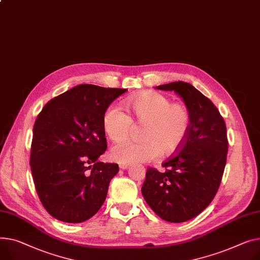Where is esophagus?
I'll use <instances>...</instances> for the list:
<instances>
[{"mask_svg":"<svg viewBox=\"0 0 260 260\" xmlns=\"http://www.w3.org/2000/svg\"><path fill=\"white\" fill-rule=\"evenodd\" d=\"M119 166H120V168H121V169H126V168L128 167V164H125V163H121Z\"/></svg>","mask_w":260,"mask_h":260,"instance_id":"34e87169","label":"esophagus"}]
</instances>
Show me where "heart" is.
<instances>
[{"label":"heart","mask_w":260,"mask_h":260,"mask_svg":"<svg viewBox=\"0 0 260 260\" xmlns=\"http://www.w3.org/2000/svg\"><path fill=\"white\" fill-rule=\"evenodd\" d=\"M132 117L118 105H112L103 115V127L114 141L129 136L136 123L143 125L141 140H125L115 144L112 157L119 163L147 162L161 153L178 151L191 127V115L186 106L154 91H146L126 100Z\"/></svg>","instance_id":"b5f03b06"}]
</instances>
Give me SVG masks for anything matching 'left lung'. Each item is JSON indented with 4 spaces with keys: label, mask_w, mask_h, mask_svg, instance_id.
<instances>
[{
    "label": "left lung",
    "mask_w": 260,
    "mask_h": 260,
    "mask_svg": "<svg viewBox=\"0 0 260 260\" xmlns=\"http://www.w3.org/2000/svg\"><path fill=\"white\" fill-rule=\"evenodd\" d=\"M155 88L183 98L191 127L181 148L162 163L164 171L147 168L141 191L162 219L182 222L199 215L217 192L227 162V127L213 102L190 83L175 81Z\"/></svg>",
    "instance_id": "1"
}]
</instances>
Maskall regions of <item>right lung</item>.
Instances as JSON below:
<instances>
[{
  "label": "right lung",
  "instance_id": "right-lung-1",
  "mask_svg": "<svg viewBox=\"0 0 260 260\" xmlns=\"http://www.w3.org/2000/svg\"><path fill=\"white\" fill-rule=\"evenodd\" d=\"M126 89L79 84L48 101L33 126L30 166L47 212L82 222L106 201L117 163L98 162L107 150L103 115Z\"/></svg>",
  "mask_w": 260,
  "mask_h": 260
}]
</instances>
